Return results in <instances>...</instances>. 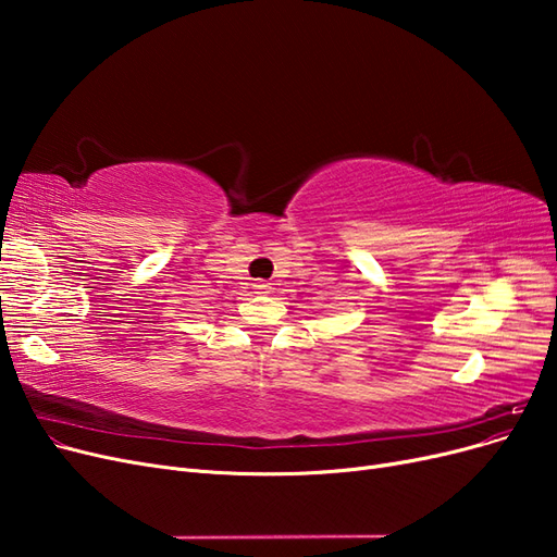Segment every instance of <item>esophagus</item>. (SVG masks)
<instances>
[{
	"label": "esophagus",
	"instance_id": "34e87169",
	"mask_svg": "<svg viewBox=\"0 0 557 557\" xmlns=\"http://www.w3.org/2000/svg\"><path fill=\"white\" fill-rule=\"evenodd\" d=\"M252 290L260 293V295H267L269 290H272V285H269L267 281H256V283H252Z\"/></svg>",
	"mask_w": 557,
	"mask_h": 557
}]
</instances>
